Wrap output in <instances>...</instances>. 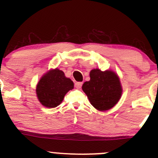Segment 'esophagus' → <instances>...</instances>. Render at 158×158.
Returning <instances> with one entry per match:
<instances>
[{
	"mask_svg": "<svg viewBox=\"0 0 158 158\" xmlns=\"http://www.w3.org/2000/svg\"><path fill=\"white\" fill-rule=\"evenodd\" d=\"M82 85V82H77L75 83V87L76 89H80Z\"/></svg>",
	"mask_w": 158,
	"mask_h": 158,
	"instance_id": "obj_1",
	"label": "esophagus"
}]
</instances>
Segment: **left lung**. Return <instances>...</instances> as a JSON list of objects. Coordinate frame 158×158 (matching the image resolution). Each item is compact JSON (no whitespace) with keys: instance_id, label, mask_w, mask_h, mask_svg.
Here are the masks:
<instances>
[{"instance_id":"8db88e82","label":"left lung","mask_w":158,"mask_h":158,"mask_svg":"<svg viewBox=\"0 0 158 158\" xmlns=\"http://www.w3.org/2000/svg\"><path fill=\"white\" fill-rule=\"evenodd\" d=\"M90 80L82 85V90L89 102L98 111H107L114 107L120 99L122 87L120 79L111 70L101 71L94 69L90 72Z\"/></svg>"}]
</instances>
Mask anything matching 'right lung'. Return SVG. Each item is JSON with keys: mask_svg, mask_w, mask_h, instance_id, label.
Listing matches in <instances>:
<instances>
[{"mask_svg": "<svg viewBox=\"0 0 158 158\" xmlns=\"http://www.w3.org/2000/svg\"><path fill=\"white\" fill-rule=\"evenodd\" d=\"M74 83L65 76L62 70L51 69L41 77L36 92L41 104L47 108H55L63 102L65 95L72 90Z\"/></svg>", "mask_w": 158, "mask_h": 158, "instance_id": "obj_1", "label": "right lung"}]
</instances>
